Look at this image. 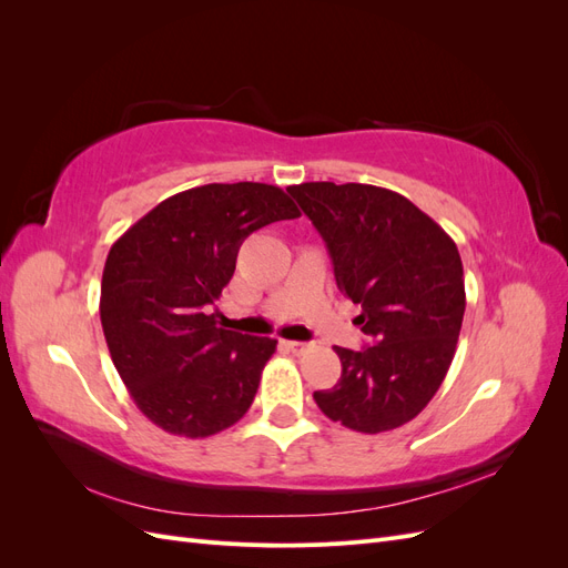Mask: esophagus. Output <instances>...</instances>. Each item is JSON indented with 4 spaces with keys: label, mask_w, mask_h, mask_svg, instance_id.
I'll use <instances>...</instances> for the list:
<instances>
[{
    "label": "esophagus",
    "mask_w": 568,
    "mask_h": 568,
    "mask_svg": "<svg viewBox=\"0 0 568 568\" xmlns=\"http://www.w3.org/2000/svg\"><path fill=\"white\" fill-rule=\"evenodd\" d=\"M284 346H286L291 353L303 355L307 348H311V343H305V341H284Z\"/></svg>",
    "instance_id": "1"
}]
</instances>
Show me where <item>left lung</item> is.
I'll return each instance as SVG.
<instances>
[{"label":"left lung","instance_id":"8db88e82","mask_svg":"<svg viewBox=\"0 0 568 568\" xmlns=\"http://www.w3.org/2000/svg\"><path fill=\"white\" fill-rule=\"evenodd\" d=\"M332 255L336 286L363 305V351L338 348L341 379L315 390L332 422L379 434L415 419L434 398L462 329L464 270L453 239L415 203L384 186H288Z\"/></svg>","mask_w":568,"mask_h":568}]
</instances>
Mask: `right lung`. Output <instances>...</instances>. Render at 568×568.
<instances>
[{
    "label": "right lung",
    "instance_id": "right-lung-1",
    "mask_svg": "<svg viewBox=\"0 0 568 568\" xmlns=\"http://www.w3.org/2000/svg\"><path fill=\"white\" fill-rule=\"evenodd\" d=\"M298 215L280 186L203 184L161 201L111 246L101 326L132 400L163 432L205 438L248 412L277 341L222 329L211 311L244 239Z\"/></svg>",
    "mask_w": 568,
    "mask_h": 568
}]
</instances>
